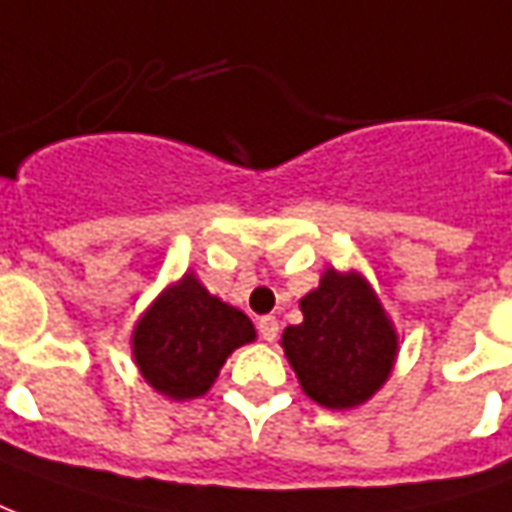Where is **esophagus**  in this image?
<instances>
[{
	"instance_id": "obj_1",
	"label": "esophagus",
	"mask_w": 512,
	"mask_h": 512,
	"mask_svg": "<svg viewBox=\"0 0 512 512\" xmlns=\"http://www.w3.org/2000/svg\"><path fill=\"white\" fill-rule=\"evenodd\" d=\"M278 329H281V326H278V320L273 315H267L259 320V334H262V340H267V343H273V340H276Z\"/></svg>"
}]
</instances>
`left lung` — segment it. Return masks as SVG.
<instances>
[{
	"mask_svg": "<svg viewBox=\"0 0 512 512\" xmlns=\"http://www.w3.org/2000/svg\"><path fill=\"white\" fill-rule=\"evenodd\" d=\"M301 312V323L281 334V348L303 393L326 410L368 404L398 359L396 323L368 278L326 267L301 298Z\"/></svg>",
	"mask_w": 512,
	"mask_h": 512,
	"instance_id": "left-lung-1",
	"label": "left lung"
}]
</instances>
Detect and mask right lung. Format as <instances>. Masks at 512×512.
<instances>
[{
    "label": "right lung",
    "instance_id": "1",
    "mask_svg": "<svg viewBox=\"0 0 512 512\" xmlns=\"http://www.w3.org/2000/svg\"><path fill=\"white\" fill-rule=\"evenodd\" d=\"M253 340L250 317L211 295L195 270H186L139 315L130 351L155 393L169 401H192L206 396L225 359Z\"/></svg>",
    "mask_w": 512,
    "mask_h": 512
}]
</instances>
